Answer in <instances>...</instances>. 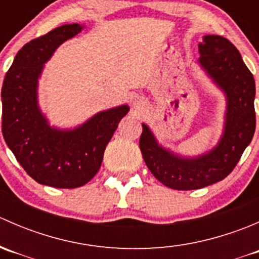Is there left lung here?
Listing matches in <instances>:
<instances>
[{
	"label": "left lung",
	"instance_id": "left-lung-1",
	"mask_svg": "<svg viewBox=\"0 0 259 259\" xmlns=\"http://www.w3.org/2000/svg\"><path fill=\"white\" fill-rule=\"evenodd\" d=\"M199 62L228 99L226 130L218 146L197 159L171 155L156 144L143 124L139 146L149 170L165 187L193 190L223 180L236 168L255 130V83L236 46L226 37L208 35L199 45Z\"/></svg>",
	"mask_w": 259,
	"mask_h": 259
}]
</instances>
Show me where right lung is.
Returning a JSON list of instances; mask_svg holds the SVG:
<instances>
[{"label": "right lung", "mask_w": 259, "mask_h": 259, "mask_svg": "<svg viewBox=\"0 0 259 259\" xmlns=\"http://www.w3.org/2000/svg\"><path fill=\"white\" fill-rule=\"evenodd\" d=\"M81 31L64 25L33 38L17 52L2 85V134L26 173L44 185L72 189L100 169L104 151L126 105L95 115L72 132L51 129L37 108L36 86L42 64L55 49Z\"/></svg>", "instance_id": "1"}]
</instances>
